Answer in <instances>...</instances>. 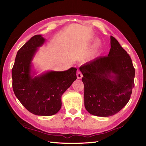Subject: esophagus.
I'll return each instance as SVG.
<instances>
[{"label": "esophagus", "mask_w": 146, "mask_h": 146, "mask_svg": "<svg viewBox=\"0 0 146 146\" xmlns=\"http://www.w3.org/2000/svg\"><path fill=\"white\" fill-rule=\"evenodd\" d=\"M76 76H77V78L78 79H82V78L83 77V75L82 73H81V71H78L76 72Z\"/></svg>", "instance_id": "34e87169"}]
</instances>
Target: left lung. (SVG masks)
Listing matches in <instances>:
<instances>
[{
	"instance_id": "8db88e82",
	"label": "left lung",
	"mask_w": 146,
	"mask_h": 146,
	"mask_svg": "<svg viewBox=\"0 0 146 146\" xmlns=\"http://www.w3.org/2000/svg\"><path fill=\"white\" fill-rule=\"evenodd\" d=\"M107 56H100L80 67L84 84L85 107L98 117L116 114L128 103L134 88L135 69L129 54L110 37Z\"/></svg>"
}]
</instances>
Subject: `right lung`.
<instances>
[{"instance_id": "1", "label": "right lung", "mask_w": 146, "mask_h": 146, "mask_svg": "<svg viewBox=\"0 0 146 146\" xmlns=\"http://www.w3.org/2000/svg\"><path fill=\"white\" fill-rule=\"evenodd\" d=\"M41 35H35L18 51L12 69L15 95L26 109L36 115L50 116L61 107V96L76 80V68L64 71H48L34 76L31 61L44 42Z\"/></svg>"}]
</instances>
